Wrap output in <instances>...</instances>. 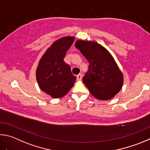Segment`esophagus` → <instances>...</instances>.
Returning <instances> with one entry per match:
<instances>
[{"mask_svg": "<svg viewBox=\"0 0 150 150\" xmlns=\"http://www.w3.org/2000/svg\"><path fill=\"white\" fill-rule=\"evenodd\" d=\"M82 74H79L77 76V79L79 80H82Z\"/></svg>", "mask_w": 150, "mask_h": 150, "instance_id": "34e87169", "label": "esophagus"}]
</instances>
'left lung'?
Segmentation results:
<instances>
[{
  "mask_svg": "<svg viewBox=\"0 0 150 150\" xmlns=\"http://www.w3.org/2000/svg\"><path fill=\"white\" fill-rule=\"evenodd\" d=\"M75 47L90 64L83 82L90 93L99 100L114 98L122 87L123 75L111 54L96 41L78 40Z\"/></svg>",
  "mask_w": 150,
  "mask_h": 150,
  "instance_id": "1",
  "label": "left lung"
}]
</instances>
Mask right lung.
I'll use <instances>...</instances> for the list:
<instances>
[{"label": "right lung", "mask_w": 150, "mask_h": 150, "mask_svg": "<svg viewBox=\"0 0 150 150\" xmlns=\"http://www.w3.org/2000/svg\"><path fill=\"white\" fill-rule=\"evenodd\" d=\"M74 41V37H64L55 41L39 60L37 81L41 90L52 98H60L67 94L76 80L70 66L64 61Z\"/></svg>", "instance_id": "obj_1"}]
</instances>
